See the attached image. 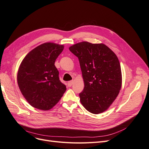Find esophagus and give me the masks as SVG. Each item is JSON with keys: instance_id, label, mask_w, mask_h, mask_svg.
<instances>
[{"instance_id": "obj_1", "label": "esophagus", "mask_w": 149, "mask_h": 149, "mask_svg": "<svg viewBox=\"0 0 149 149\" xmlns=\"http://www.w3.org/2000/svg\"><path fill=\"white\" fill-rule=\"evenodd\" d=\"M73 80H71L70 81H68V87H71V86L73 85Z\"/></svg>"}]
</instances>
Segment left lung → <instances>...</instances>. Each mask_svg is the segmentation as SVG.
<instances>
[{
	"label": "left lung",
	"instance_id": "8db88e82",
	"mask_svg": "<svg viewBox=\"0 0 149 149\" xmlns=\"http://www.w3.org/2000/svg\"><path fill=\"white\" fill-rule=\"evenodd\" d=\"M78 57L84 90L79 93L82 106L92 114L104 112L114 102L122 87L119 61L109 47L103 43L82 41L69 47Z\"/></svg>",
	"mask_w": 149,
	"mask_h": 149
}]
</instances>
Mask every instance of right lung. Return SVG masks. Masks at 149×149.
<instances>
[{
    "label": "right lung",
    "instance_id": "obj_1",
    "mask_svg": "<svg viewBox=\"0 0 149 149\" xmlns=\"http://www.w3.org/2000/svg\"><path fill=\"white\" fill-rule=\"evenodd\" d=\"M63 48L54 43L41 44L30 51L19 65L17 84L27 102L35 108L51 109L66 91L54 65Z\"/></svg>",
    "mask_w": 149,
    "mask_h": 149
}]
</instances>
